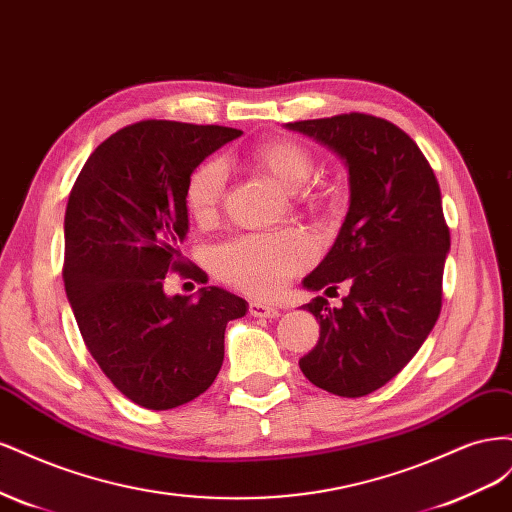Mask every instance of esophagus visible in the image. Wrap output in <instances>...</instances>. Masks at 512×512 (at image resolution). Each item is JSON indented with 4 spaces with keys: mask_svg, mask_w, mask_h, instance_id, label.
I'll use <instances>...</instances> for the list:
<instances>
[{
    "mask_svg": "<svg viewBox=\"0 0 512 512\" xmlns=\"http://www.w3.org/2000/svg\"><path fill=\"white\" fill-rule=\"evenodd\" d=\"M250 314L254 318H277V316H280V312H277V307L265 305V303H260V301H250Z\"/></svg>",
    "mask_w": 512,
    "mask_h": 512,
    "instance_id": "esophagus-1",
    "label": "esophagus"
}]
</instances>
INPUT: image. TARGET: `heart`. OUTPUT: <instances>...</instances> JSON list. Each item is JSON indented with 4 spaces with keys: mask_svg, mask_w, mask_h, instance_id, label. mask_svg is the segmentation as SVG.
<instances>
[{
    "mask_svg": "<svg viewBox=\"0 0 512 512\" xmlns=\"http://www.w3.org/2000/svg\"><path fill=\"white\" fill-rule=\"evenodd\" d=\"M258 170L269 175L286 192H299L314 175V156L292 138H269L250 153ZM228 185V166L222 158L200 162L185 185V205L194 220L211 222L218 215ZM301 200L312 209L327 205L320 192H301ZM316 258V245L307 232L286 228L280 232H247L222 243L211 256L215 275L254 297H273L292 275L305 271Z\"/></svg>",
    "mask_w": 512,
    "mask_h": 512,
    "instance_id": "heart-1",
    "label": "heart"
}]
</instances>
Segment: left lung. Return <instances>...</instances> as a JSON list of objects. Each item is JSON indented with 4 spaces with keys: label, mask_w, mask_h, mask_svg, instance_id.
Masks as SVG:
<instances>
[{
    "label": "left lung",
    "mask_w": 512,
    "mask_h": 512,
    "mask_svg": "<svg viewBox=\"0 0 512 512\" xmlns=\"http://www.w3.org/2000/svg\"><path fill=\"white\" fill-rule=\"evenodd\" d=\"M286 126L333 149L350 175L342 230L303 280L309 290L350 292L342 307L324 297L305 305L320 339L299 367L322 391L363 397L410 363L440 316L451 247L440 185L423 151L386 119L344 113Z\"/></svg>",
    "instance_id": "1"
}]
</instances>
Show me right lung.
Instances as JSON below:
<instances>
[{
  "instance_id": "add662e5",
  "label": "right lung",
  "mask_w": 512,
  "mask_h": 512,
  "mask_svg": "<svg viewBox=\"0 0 512 512\" xmlns=\"http://www.w3.org/2000/svg\"><path fill=\"white\" fill-rule=\"evenodd\" d=\"M241 130L147 119L121 128L76 177L64 220V284L83 342L115 389L147 410L205 393L224 361L228 320L247 303L222 288L166 297L164 275L185 270V185Z\"/></svg>"
}]
</instances>
